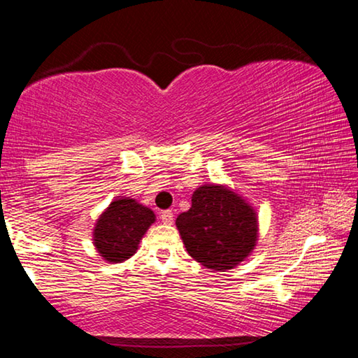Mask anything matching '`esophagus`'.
Wrapping results in <instances>:
<instances>
[{
	"label": "esophagus",
	"mask_w": 358,
	"mask_h": 358,
	"mask_svg": "<svg viewBox=\"0 0 358 358\" xmlns=\"http://www.w3.org/2000/svg\"><path fill=\"white\" fill-rule=\"evenodd\" d=\"M161 221L164 224H172L173 222V213L172 210H164L161 213Z\"/></svg>",
	"instance_id": "esophagus-1"
}]
</instances>
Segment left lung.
<instances>
[{
  "label": "left lung",
  "instance_id": "left-lung-1",
  "mask_svg": "<svg viewBox=\"0 0 358 358\" xmlns=\"http://www.w3.org/2000/svg\"><path fill=\"white\" fill-rule=\"evenodd\" d=\"M175 224L189 256L216 271L238 265L257 241L254 210L238 194L217 185L197 187L191 208Z\"/></svg>",
  "mask_w": 358,
  "mask_h": 358
}]
</instances>
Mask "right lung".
Listing matches in <instances>:
<instances>
[{"instance_id":"1","label":"right lung","mask_w":358,"mask_h":358,"mask_svg":"<svg viewBox=\"0 0 358 358\" xmlns=\"http://www.w3.org/2000/svg\"><path fill=\"white\" fill-rule=\"evenodd\" d=\"M155 213L134 199H117L101 215L94 227V246L107 262H123L137 251Z\"/></svg>"}]
</instances>
